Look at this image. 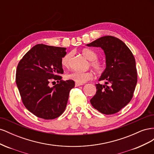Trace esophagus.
Instances as JSON below:
<instances>
[{"label": "esophagus", "instance_id": "esophagus-1", "mask_svg": "<svg viewBox=\"0 0 154 154\" xmlns=\"http://www.w3.org/2000/svg\"><path fill=\"white\" fill-rule=\"evenodd\" d=\"M80 85H82V84H80V83H75V87H78V86H80Z\"/></svg>", "mask_w": 154, "mask_h": 154}]
</instances>
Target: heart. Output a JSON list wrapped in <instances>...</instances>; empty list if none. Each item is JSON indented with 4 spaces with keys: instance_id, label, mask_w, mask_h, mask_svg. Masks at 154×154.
<instances>
[{
    "instance_id": "1",
    "label": "heart",
    "mask_w": 154,
    "mask_h": 154,
    "mask_svg": "<svg viewBox=\"0 0 154 154\" xmlns=\"http://www.w3.org/2000/svg\"><path fill=\"white\" fill-rule=\"evenodd\" d=\"M82 54L88 60H90L91 67L97 74L103 73L106 68L105 62L97 60V54L91 49H84L82 51ZM72 53H69L64 55L61 59V64L63 67H69L70 66V61L72 57ZM66 78L71 80L76 83L83 84L87 81L92 80L93 74L91 72H80L72 71L66 74Z\"/></svg>"
}]
</instances>
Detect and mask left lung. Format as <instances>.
Listing matches in <instances>:
<instances>
[{
  "label": "left lung",
  "instance_id": "8db88e82",
  "mask_svg": "<svg viewBox=\"0 0 154 154\" xmlns=\"http://www.w3.org/2000/svg\"><path fill=\"white\" fill-rule=\"evenodd\" d=\"M100 47L106 56V69L97 83L96 93L91 100L92 106L104 114L117 113L132 100L137 82L136 60L123 41L105 36L87 45Z\"/></svg>",
  "mask_w": 154,
  "mask_h": 154
}]
</instances>
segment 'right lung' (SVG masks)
I'll use <instances>...</instances> for the list:
<instances>
[{
	"mask_svg": "<svg viewBox=\"0 0 154 154\" xmlns=\"http://www.w3.org/2000/svg\"><path fill=\"white\" fill-rule=\"evenodd\" d=\"M66 48L37 44L18 63L16 83L23 104L36 117L53 119L66 108L69 92L75 86L74 81L62 80L63 73L61 59ZM57 83L53 88L50 82Z\"/></svg>",
	"mask_w": 154,
	"mask_h": 154,
	"instance_id": "1",
	"label": "right lung"
}]
</instances>
